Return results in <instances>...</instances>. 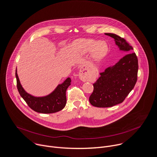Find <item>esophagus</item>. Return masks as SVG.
Returning <instances> with one entry per match:
<instances>
[{"label": "esophagus", "instance_id": "1", "mask_svg": "<svg viewBox=\"0 0 157 157\" xmlns=\"http://www.w3.org/2000/svg\"><path fill=\"white\" fill-rule=\"evenodd\" d=\"M79 78L82 80V81H87V76H86L84 75H83L82 73H79Z\"/></svg>", "mask_w": 157, "mask_h": 157}]
</instances>
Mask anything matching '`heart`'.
I'll return each instance as SVG.
<instances>
[{"mask_svg":"<svg viewBox=\"0 0 157 157\" xmlns=\"http://www.w3.org/2000/svg\"><path fill=\"white\" fill-rule=\"evenodd\" d=\"M81 48L84 52L93 51V56L98 59L105 55L107 51V46L103 42L93 39H84L81 42Z\"/></svg>","mask_w":157,"mask_h":157,"instance_id":"obj_1","label":"heart"}]
</instances>
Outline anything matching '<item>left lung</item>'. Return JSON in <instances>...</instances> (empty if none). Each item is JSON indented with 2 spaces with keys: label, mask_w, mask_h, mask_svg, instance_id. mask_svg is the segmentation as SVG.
I'll list each match as a JSON object with an SVG mask.
<instances>
[{
  "label": "left lung",
  "mask_w": 157,
  "mask_h": 157,
  "mask_svg": "<svg viewBox=\"0 0 157 157\" xmlns=\"http://www.w3.org/2000/svg\"><path fill=\"white\" fill-rule=\"evenodd\" d=\"M105 34L113 37L120 50L129 51L133 49L120 36L113 33ZM138 68L136 54L129 53L115 65L100 73V78L93 84L94 90L89 97L91 105L106 108L122 103L137 82Z\"/></svg>",
  "instance_id": "1"
}]
</instances>
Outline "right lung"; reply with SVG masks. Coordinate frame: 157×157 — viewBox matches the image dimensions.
<instances>
[{
    "mask_svg": "<svg viewBox=\"0 0 157 157\" xmlns=\"http://www.w3.org/2000/svg\"><path fill=\"white\" fill-rule=\"evenodd\" d=\"M15 76L17 86L20 95L34 111L40 113H53L62 110L65 107L67 103L66 90L71 82L70 78H68L62 84H59L50 94L42 97H36L28 94L22 87L17 70Z\"/></svg>",
    "mask_w": 157,
    "mask_h": 157,
    "instance_id": "1",
    "label": "right lung"
}]
</instances>
